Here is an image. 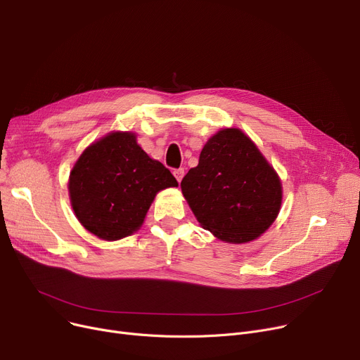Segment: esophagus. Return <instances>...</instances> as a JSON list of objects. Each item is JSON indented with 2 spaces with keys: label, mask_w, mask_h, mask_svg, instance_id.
Masks as SVG:
<instances>
[{
  "label": "esophagus",
  "mask_w": 360,
  "mask_h": 360,
  "mask_svg": "<svg viewBox=\"0 0 360 360\" xmlns=\"http://www.w3.org/2000/svg\"><path fill=\"white\" fill-rule=\"evenodd\" d=\"M184 174H185V170H184L182 167H181V169H175V170H174V175H175V178L178 179V182H181V181H182Z\"/></svg>",
  "instance_id": "esophagus-1"
}]
</instances>
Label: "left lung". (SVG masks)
Returning <instances> with one entry per match:
<instances>
[{
	"instance_id": "1",
	"label": "left lung",
	"mask_w": 360,
	"mask_h": 360,
	"mask_svg": "<svg viewBox=\"0 0 360 360\" xmlns=\"http://www.w3.org/2000/svg\"><path fill=\"white\" fill-rule=\"evenodd\" d=\"M182 194L205 231L228 243H247L278 216L281 181L255 143L239 128H223L204 144Z\"/></svg>"
}]
</instances>
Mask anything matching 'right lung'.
Returning <instances> with one entry per match:
<instances>
[{
    "label": "right lung",
    "instance_id": "add662e5",
    "mask_svg": "<svg viewBox=\"0 0 360 360\" xmlns=\"http://www.w3.org/2000/svg\"><path fill=\"white\" fill-rule=\"evenodd\" d=\"M170 186H178L176 179L140 147L136 132L112 131L74 163L68 195L86 231L120 240L141 228L158 193Z\"/></svg>",
    "mask_w": 360,
    "mask_h": 360
}]
</instances>
